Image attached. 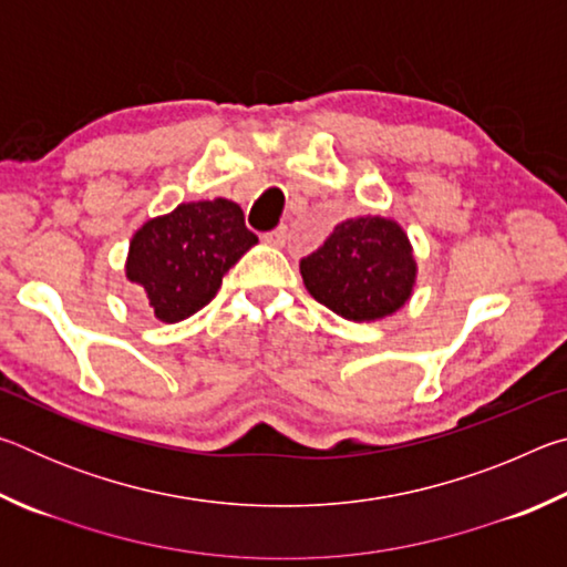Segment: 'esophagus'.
I'll list each match as a JSON object with an SVG mask.
<instances>
[{"instance_id": "obj_1", "label": "esophagus", "mask_w": 567, "mask_h": 567, "mask_svg": "<svg viewBox=\"0 0 567 567\" xmlns=\"http://www.w3.org/2000/svg\"><path fill=\"white\" fill-rule=\"evenodd\" d=\"M285 239H287V227H277V229H272V233L262 235V243L270 247H282Z\"/></svg>"}]
</instances>
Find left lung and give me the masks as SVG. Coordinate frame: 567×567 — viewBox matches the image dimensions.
I'll return each mask as SVG.
<instances>
[{
	"label": "left lung",
	"instance_id": "8db88e82",
	"mask_svg": "<svg viewBox=\"0 0 567 567\" xmlns=\"http://www.w3.org/2000/svg\"><path fill=\"white\" fill-rule=\"evenodd\" d=\"M307 292L340 318L372 322L410 300L415 257L402 227L385 217L344 219L300 262Z\"/></svg>",
	"mask_w": 567,
	"mask_h": 567
}]
</instances>
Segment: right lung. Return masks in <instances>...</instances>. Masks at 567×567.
<instances>
[{
  "label": "right lung",
  "instance_id": "right-lung-1",
  "mask_svg": "<svg viewBox=\"0 0 567 567\" xmlns=\"http://www.w3.org/2000/svg\"><path fill=\"white\" fill-rule=\"evenodd\" d=\"M252 245L257 235L245 227L239 205L223 197L182 203L134 233L124 272L157 320L179 322L213 300Z\"/></svg>",
  "mask_w": 567,
  "mask_h": 567
}]
</instances>
